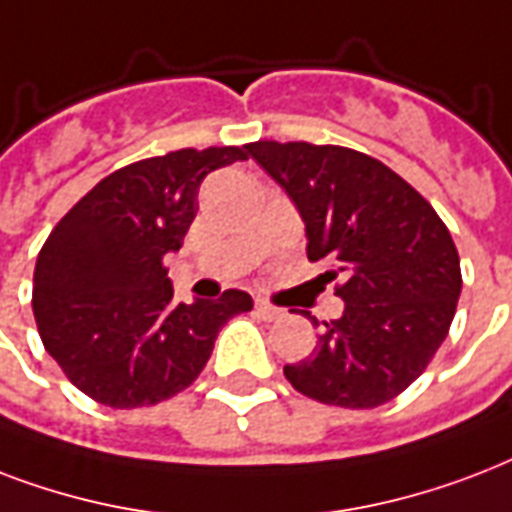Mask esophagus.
I'll return each instance as SVG.
<instances>
[{
    "label": "esophagus",
    "instance_id": "1",
    "mask_svg": "<svg viewBox=\"0 0 512 512\" xmlns=\"http://www.w3.org/2000/svg\"><path fill=\"white\" fill-rule=\"evenodd\" d=\"M256 315H259L261 320H280L283 318V310H280V307H272V304H267L264 299H256Z\"/></svg>",
    "mask_w": 512,
    "mask_h": 512
}]
</instances>
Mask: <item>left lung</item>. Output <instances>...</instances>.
<instances>
[{
    "label": "left lung",
    "instance_id": "8db88e82",
    "mask_svg": "<svg viewBox=\"0 0 512 512\" xmlns=\"http://www.w3.org/2000/svg\"><path fill=\"white\" fill-rule=\"evenodd\" d=\"M245 149L296 205L307 259L331 261L323 277H342L344 312L323 323L312 355L283 368L285 379L320 403L382 406L449 334L462 291L449 229L414 186L363 152L304 141Z\"/></svg>",
    "mask_w": 512,
    "mask_h": 512
}]
</instances>
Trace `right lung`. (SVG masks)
Here are the masks:
<instances>
[{
  "label": "right lung",
  "mask_w": 512,
  "mask_h": 512,
  "mask_svg": "<svg viewBox=\"0 0 512 512\" xmlns=\"http://www.w3.org/2000/svg\"><path fill=\"white\" fill-rule=\"evenodd\" d=\"M245 157V146H211L133 162L55 224L37 256L31 307L45 350L77 390L112 408L173 398L200 376L227 320L251 310L237 288L173 301L162 267L197 216L202 178Z\"/></svg>",
  "instance_id": "1"
}]
</instances>
